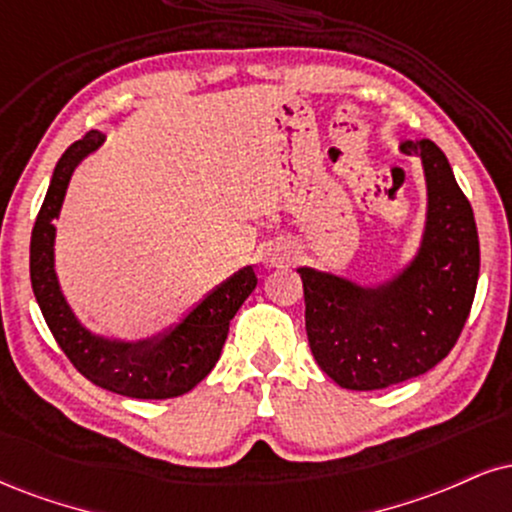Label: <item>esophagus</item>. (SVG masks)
I'll use <instances>...</instances> for the list:
<instances>
[{
  "label": "esophagus",
  "instance_id": "1",
  "mask_svg": "<svg viewBox=\"0 0 512 512\" xmlns=\"http://www.w3.org/2000/svg\"><path fill=\"white\" fill-rule=\"evenodd\" d=\"M267 262L272 264V267H279V264L288 262V255H286V252H272V255L267 257Z\"/></svg>",
  "mask_w": 512,
  "mask_h": 512
}]
</instances>
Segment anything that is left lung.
<instances>
[{"label":"left lung","mask_w":512,"mask_h":512,"mask_svg":"<svg viewBox=\"0 0 512 512\" xmlns=\"http://www.w3.org/2000/svg\"><path fill=\"white\" fill-rule=\"evenodd\" d=\"M427 181V221L417 255L377 286L300 267L305 329L317 365L350 391H377L429 372L451 353L479 279L470 202L432 140H405Z\"/></svg>","instance_id":"left-lung-1"}]
</instances>
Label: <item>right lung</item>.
Listing matches in <instances>:
<instances>
[{
  "label": "right lung",
  "instance_id": "obj_1",
  "mask_svg": "<svg viewBox=\"0 0 512 512\" xmlns=\"http://www.w3.org/2000/svg\"><path fill=\"white\" fill-rule=\"evenodd\" d=\"M102 143L104 135L90 131L85 138L76 140L54 166L45 202L30 236V283L35 300L59 348L95 386L145 400L183 396L217 365L231 319L255 291L257 276L252 267H243L207 293L181 322L150 338L121 341L85 329L66 303L54 272V219H59L73 169Z\"/></svg>",
  "mask_w": 512,
  "mask_h": 512
}]
</instances>
